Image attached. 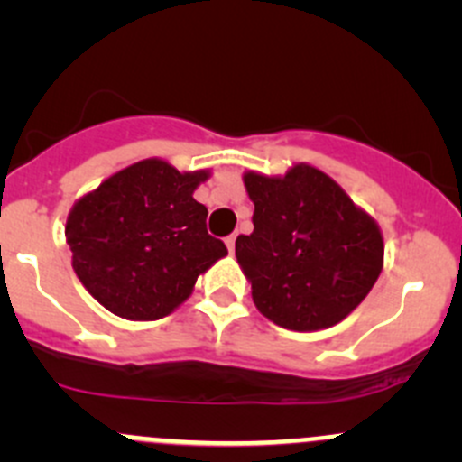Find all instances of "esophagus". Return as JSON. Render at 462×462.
<instances>
[{
    "mask_svg": "<svg viewBox=\"0 0 462 462\" xmlns=\"http://www.w3.org/2000/svg\"><path fill=\"white\" fill-rule=\"evenodd\" d=\"M235 244H236V235H230L226 239V245H227V250H230V253H235Z\"/></svg>",
    "mask_w": 462,
    "mask_h": 462,
    "instance_id": "1",
    "label": "esophagus"
}]
</instances>
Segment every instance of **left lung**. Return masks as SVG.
<instances>
[{"label": "left lung", "instance_id": "8db88e82", "mask_svg": "<svg viewBox=\"0 0 462 462\" xmlns=\"http://www.w3.org/2000/svg\"><path fill=\"white\" fill-rule=\"evenodd\" d=\"M244 183L254 230L236 236L235 253L257 309L288 330L342 321L380 277L384 244L374 218L310 165L283 179L250 171Z\"/></svg>", "mask_w": 462, "mask_h": 462}]
</instances>
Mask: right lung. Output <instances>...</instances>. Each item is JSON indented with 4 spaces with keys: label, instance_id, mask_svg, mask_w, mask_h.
<instances>
[{
    "label": "right lung",
    "instance_id": "obj_1",
    "mask_svg": "<svg viewBox=\"0 0 462 462\" xmlns=\"http://www.w3.org/2000/svg\"><path fill=\"white\" fill-rule=\"evenodd\" d=\"M205 179L149 158L73 205L64 230L73 270L106 310L134 321L165 318L226 257V244L208 235V208L192 197Z\"/></svg>",
    "mask_w": 462,
    "mask_h": 462
}]
</instances>
